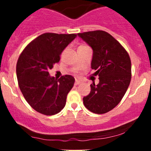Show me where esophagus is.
I'll use <instances>...</instances> for the list:
<instances>
[{"label":"esophagus","instance_id":"obj_1","mask_svg":"<svg viewBox=\"0 0 151 151\" xmlns=\"http://www.w3.org/2000/svg\"><path fill=\"white\" fill-rule=\"evenodd\" d=\"M80 81H79V80H75V83H74V85H80Z\"/></svg>","mask_w":151,"mask_h":151}]
</instances>
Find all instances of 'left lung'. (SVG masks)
Masks as SVG:
<instances>
[{
	"mask_svg": "<svg viewBox=\"0 0 151 151\" xmlns=\"http://www.w3.org/2000/svg\"><path fill=\"white\" fill-rule=\"evenodd\" d=\"M77 35L92 48L91 68L99 77L98 85H91V92L83 97V103L93 113H106L119 104L129 88L130 58L122 45L106 32L94 30Z\"/></svg>",
	"mask_w": 151,
	"mask_h": 151,
	"instance_id": "obj_1",
	"label": "left lung"
}]
</instances>
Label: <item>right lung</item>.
<instances>
[{"label":"right lung","mask_w":151,"mask_h":151,"mask_svg":"<svg viewBox=\"0 0 151 151\" xmlns=\"http://www.w3.org/2000/svg\"><path fill=\"white\" fill-rule=\"evenodd\" d=\"M76 37L74 33H44L32 41L19 55L16 68L18 85L27 102L38 112L55 115L66 105L75 80L71 75L55 79L48 71L60 61L62 52Z\"/></svg>","instance_id":"obj_1"}]
</instances>
